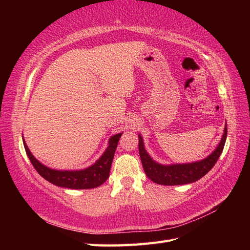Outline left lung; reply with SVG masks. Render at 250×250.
Segmentation results:
<instances>
[{
	"mask_svg": "<svg viewBox=\"0 0 250 250\" xmlns=\"http://www.w3.org/2000/svg\"><path fill=\"white\" fill-rule=\"evenodd\" d=\"M228 128L227 125L224 130V135L221 141L217 146L216 149L206 157L203 160L191 162V163H178V164H168L164 166L156 162L148 155L147 150L144 147V141L141 134H139V151L141 161L144 167V171L147 177L151 179L153 183L164 186H177L194 183L208 173L215 163L218 160L222 150H224L225 143L227 140Z\"/></svg>",
	"mask_w": 250,
	"mask_h": 250,
	"instance_id": "obj_1",
	"label": "left lung"
}]
</instances>
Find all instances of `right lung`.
Listing matches in <instances>:
<instances>
[{
    "mask_svg": "<svg viewBox=\"0 0 250 250\" xmlns=\"http://www.w3.org/2000/svg\"><path fill=\"white\" fill-rule=\"evenodd\" d=\"M121 135L122 133H118L110 137L107 148L94 164L83 169H76V171H65V169L59 171V169H54L44 166L32 155L28 145L25 144L24 139H22V141L25 152L32 166L35 167L37 173L42 177L58 187L68 189H92L99 187L108 178L111 162H113L116 148Z\"/></svg>",
    "mask_w": 250,
    "mask_h": 250,
    "instance_id": "1",
    "label": "right lung"
}]
</instances>
